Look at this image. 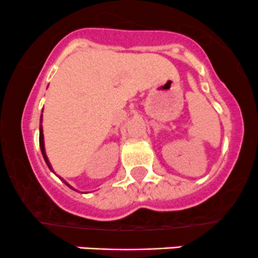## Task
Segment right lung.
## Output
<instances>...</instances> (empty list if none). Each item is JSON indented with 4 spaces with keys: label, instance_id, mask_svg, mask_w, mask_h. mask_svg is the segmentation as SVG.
Wrapping results in <instances>:
<instances>
[{
    "label": "right lung",
    "instance_id": "obj_1",
    "mask_svg": "<svg viewBox=\"0 0 258 258\" xmlns=\"http://www.w3.org/2000/svg\"><path fill=\"white\" fill-rule=\"evenodd\" d=\"M41 122H42V116H41ZM40 147H41V152H42V156H43V158H45L46 163H47L48 168L52 171V166H51V163H49L47 156H46L45 142H43V130H42V124H40ZM63 182H64V181H63ZM64 183H66L67 186H69V183H67V182H64ZM70 187H71V186H70ZM71 188H72V187H71Z\"/></svg>",
    "mask_w": 258,
    "mask_h": 258
}]
</instances>
